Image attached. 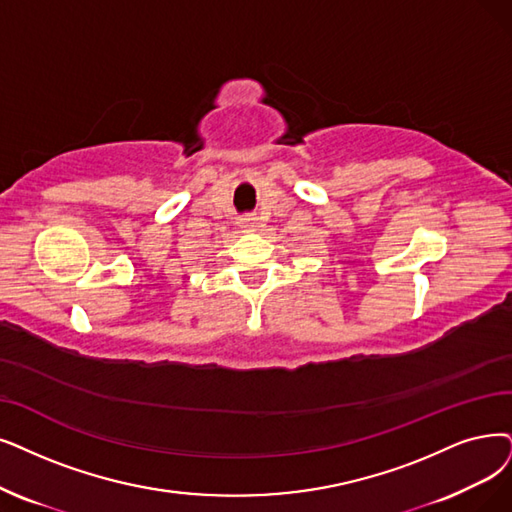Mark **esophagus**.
Here are the masks:
<instances>
[{
    "label": "esophagus",
    "instance_id": "1",
    "mask_svg": "<svg viewBox=\"0 0 512 512\" xmlns=\"http://www.w3.org/2000/svg\"><path fill=\"white\" fill-rule=\"evenodd\" d=\"M239 227L245 233H254L258 229V218L256 216H243V218H239Z\"/></svg>",
    "mask_w": 512,
    "mask_h": 512
}]
</instances>
